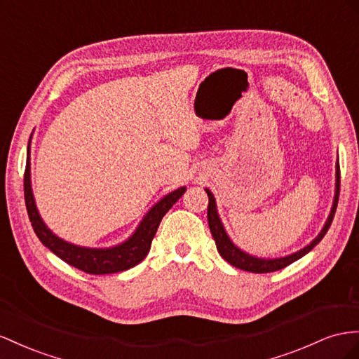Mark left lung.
<instances>
[{
	"label": "left lung",
	"instance_id": "8db88e82",
	"mask_svg": "<svg viewBox=\"0 0 359 359\" xmlns=\"http://www.w3.org/2000/svg\"><path fill=\"white\" fill-rule=\"evenodd\" d=\"M207 195H208V211H207V217H208V226L211 231V236L216 241V248L219 250L220 257L224 258L225 261L231 266H234L237 269L241 270H246V272H252V273H269V272H275V270H280L287 267L288 264L294 263L296 259L302 258L304 255H306L309 250H311L314 246L318 245V241H320L325 234L327 232L329 226H331L334 216H335V210H337V203H338V196H340V161H337V172H335V196H334V203H332V208L331 212H329L326 224L323 226V229L320 231V234H318L311 243L308 246H305L304 249H300L292 255H287V257H280V258H257L254 255H249L246 252H243L241 249H238L234 243H232L231 238L228 237L226 231L222 225V220L217 215V208H216V201L215 196H212V193L205 189Z\"/></svg>",
	"mask_w": 359,
	"mask_h": 359
}]
</instances>
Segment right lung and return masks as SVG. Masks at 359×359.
<instances>
[{
  "instance_id": "obj_1",
  "label": "right lung",
  "mask_w": 359,
  "mask_h": 359,
  "mask_svg": "<svg viewBox=\"0 0 359 359\" xmlns=\"http://www.w3.org/2000/svg\"><path fill=\"white\" fill-rule=\"evenodd\" d=\"M184 191H186V187H180L164 196L161 201H158L156 205L147 212V216L142 219L140 225L134 231V234L118 246L96 249L81 248L72 243H67L63 238L53 234V231L43 224V220L36 208L30 180V143H28V158L24 173V196L32 226L43 246L54 252V254L62 258L65 263L80 269L81 272L86 273H118L142 263L144 257L148 255L152 238L156 236L163 216L166 215L172 208L173 203L184 195Z\"/></svg>"
}]
</instances>
